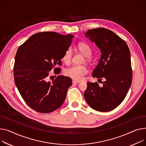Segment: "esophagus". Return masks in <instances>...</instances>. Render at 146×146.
<instances>
[{
  "mask_svg": "<svg viewBox=\"0 0 146 146\" xmlns=\"http://www.w3.org/2000/svg\"><path fill=\"white\" fill-rule=\"evenodd\" d=\"M79 83H80V82H79V81H74V80H73V81H72V84H79Z\"/></svg>",
  "mask_w": 146,
  "mask_h": 146,
  "instance_id": "34e87169",
  "label": "esophagus"
}]
</instances>
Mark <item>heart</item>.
I'll list each match as a JSON object with an SVG mask.
<instances>
[{"label":"heart","instance_id":"obj_1","mask_svg":"<svg viewBox=\"0 0 146 146\" xmlns=\"http://www.w3.org/2000/svg\"><path fill=\"white\" fill-rule=\"evenodd\" d=\"M77 49L84 56H87V61H89V56L92 54V49L90 46L86 43H80L77 45ZM72 55V50L71 48H68L66 50L62 57V61L65 64H69L71 60ZM88 72V68L84 65H74L70 67L66 68L64 71V74L68 77L72 79L80 81H81L84 75H86Z\"/></svg>","mask_w":146,"mask_h":146}]
</instances>
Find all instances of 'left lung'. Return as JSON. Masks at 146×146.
I'll return each mask as SVG.
<instances>
[{"instance_id":"1","label":"left lung","mask_w":146,"mask_h":146,"mask_svg":"<svg viewBox=\"0 0 146 146\" xmlns=\"http://www.w3.org/2000/svg\"><path fill=\"white\" fill-rule=\"evenodd\" d=\"M85 36L101 50V58L92 76L104 78L103 86L87 82L84 97L94 110L107 112L120 104L132 82L130 49L125 40L109 29L99 28L88 30Z\"/></svg>"}]
</instances>
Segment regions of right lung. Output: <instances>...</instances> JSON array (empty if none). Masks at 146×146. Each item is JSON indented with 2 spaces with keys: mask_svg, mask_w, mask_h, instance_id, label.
I'll return each instance as SVG.
<instances>
[{
  "mask_svg": "<svg viewBox=\"0 0 146 146\" xmlns=\"http://www.w3.org/2000/svg\"><path fill=\"white\" fill-rule=\"evenodd\" d=\"M74 37L55 32H39L17 50L13 67L15 83L25 102L37 112H53L64 103L72 80L58 75L52 82L47 80L52 69L56 74L61 72V68L55 66L62 65L61 59Z\"/></svg>",
  "mask_w": 146,
  "mask_h": 146,
  "instance_id": "right-lung-1",
  "label": "right lung"
}]
</instances>
